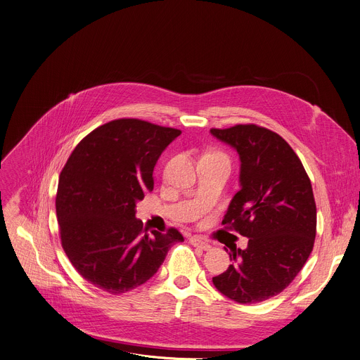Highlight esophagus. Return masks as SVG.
<instances>
[{
    "label": "esophagus",
    "instance_id": "obj_1",
    "mask_svg": "<svg viewBox=\"0 0 360 360\" xmlns=\"http://www.w3.org/2000/svg\"><path fill=\"white\" fill-rule=\"evenodd\" d=\"M189 242H191V245H193V246H196V248H200V249H203V250L211 249V245H210L207 240H203L202 238H199V236H192V238L189 239Z\"/></svg>",
    "mask_w": 360,
    "mask_h": 360
}]
</instances>
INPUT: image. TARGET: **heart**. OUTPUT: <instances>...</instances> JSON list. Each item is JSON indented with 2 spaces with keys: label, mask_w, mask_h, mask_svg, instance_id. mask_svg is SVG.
Segmentation results:
<instances>
[{
  "label": "heart",
  "mask_w": 360,
  "mask_h": 360,
  "mask_svg": "<svg viewBox=\"0 0 360 360\" xmlns=\"http://www.w3.org/2000/svg\"><path fill=\"white\" fill-rule=\"evenodd\" d=\"M215 155H222V153H219V152H215ZM222 157H225V155H222Z\"/></svg>",
  "instance_id": "heart-1"
}]
</instances>
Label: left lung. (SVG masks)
Masks as SVG:
<instances>
[{"instance_id":"8db88e82","label":"left lung","mask_w":360,"mask_h":360,"mask_svg":"<svg viewBox=\"0 0 360 360\" xmlns=\"http://www.w3.org/2000/svg\"><path fill=\"white\" fill-rule=\"evenodd\" d=\"M211 135L239 155V191L222 224L248 238L245 249H231L233 264L212 282L238 303H259L281 293L314 249L311 179L289 143L266 128L235 125L211 129Z\"/></svg>"}]
</instances>
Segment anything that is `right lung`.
<instances>
[{"label":"right lung","instance_id":"1","mask_svg":"<svg viewBox=\"0 0 360 360\" xmlns=\"http://www.w3.org/2000/svg\"><path fill=\"white\" fill-rule=\"evenodd\" d=\"M179 129L117 120L94 129L74 149L56 199L63 248L78 274L112 295L148 282L169 248L174 228L143 233L136 202L153 188V168Z\"/></svg>","mask_w":360,"mask_h":360}]
</instances>
